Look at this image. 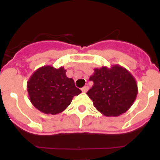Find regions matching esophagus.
<instances>
[{
  "instance_id": "esophagus-1",
  "label": "esophagus",
  "mask_w": 160,
  "mask_h": 160,
  "mask_svg": "<svg viewBox=\"0 0 160 160\" xmlns=\"http://www.w3.org/2000/svg\"><path fill=\"white\" fill-rule=\"evenodd\" d=\"M88 89H89V87H87V86H85V87L82 88V92H84V93H86V92L88 91Z\"/></svg>"
}]
</instances>
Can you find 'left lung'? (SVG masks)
Returning a JSON list of instances; mask_svg holds the SVG:
<instances>
[{
  "label": "left lung",
  "mask_w": 160,
  "mask_h": 160,
  "mask_svg": "<svg viewBox=\"0 0 160 160\" xmlns=\"http://www.w3.org/2000/svg\"><path fill=\"white\" fill-rule=\"evenodd\" d=\"M90 80L94 82L87 95L95 108L106 117H118L130 108L138 95L137 82L121 65L95 68Z\"/></svg>",
  "instance_id": "8db88e82"
}]
</instances>
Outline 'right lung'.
<instances>
[{
    "instance_id": "1",
    "label": "right lung",
    "mask_w": 160,
    "mask_h": 160,
    "mask_svg": "<svg viewBox=\"0 0 160 160\" xmlns=\"http://www.w3.org/2000/svg\"><path fill=\"white\" fill-rule=\"evenodd\" d=\"M64 67L56 69L51 65L42 66L32 73L27 82L29 99L34 107L45 114L62 112L70 104L75 95L82 91L75 87L73 78L66 76Z\"/></svg>"
}]
</instances>
